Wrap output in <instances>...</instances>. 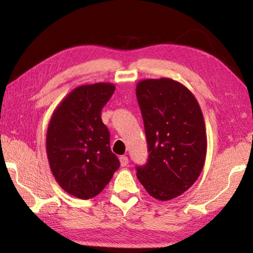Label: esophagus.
Listing matches in <instances>:
<instances>
[{
	"label": "esophagus",
	"mask_w": 253,
	"mask_h": 253,
	"mask_svg": "<svg viewBox=\"0 0 253 253\" xmlns=\"http://www.w3.org/2000/svg\"><path fill=\"white\" fill-rule=\"evenodd\" d=\"M119 162H121L122 166H127L128 165V157L127 156H121V157H119Z\"/></svg>",
	"instance_id": "esophagus-1"
}]
</instances>
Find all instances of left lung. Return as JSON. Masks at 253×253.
<instances>
[{
    "label": "left lung",
    "mask_w": 253,
    "mask_h": 253,
    "mask_svg": "<svg viewBox=\"0 0 253 253\" xmlns=\"http://www.w3.org/2000/svg\"><path fill=\"white\" fill-rule=\"evenodd\" d=\"M136 96L146 132L148 160L137 166V178L160 201L177 198L202 172L207 131L202 110L185 85L169 78L144 79Z\"/></svg>",
    "instance_id": "8db88e82"
}]
</instances>
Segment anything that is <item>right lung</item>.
I'll return each instance as SVG.
<instances>
[{"instance_id": "right-lung-1", "label": "right lung", "mask_w": 253, "mask_h": 253, "mask_svg": "<svg viewBox=\"0 0 253 253\" xmlns=\"http://www.w3.org/2000/svg\"><path fill=\"white\" fill-rule=\"evenodd\" d=\"M115 84L97 83L75 88L54 109L46 131V155L55 181L81 200L96 196L119 169L101 109Z\"/></svg>"}]
</instances>
